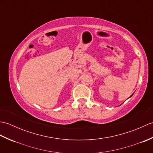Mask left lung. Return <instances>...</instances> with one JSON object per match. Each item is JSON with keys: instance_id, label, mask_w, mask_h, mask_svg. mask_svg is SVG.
Instances as JSON below:
<instances>
[{"instance_id": "left-lung-1", "label": "left lung", "mask_w": 153, "mask_h": 153, "mask_svg": "<svg viewBox=\"0 0 153 153\" xmlns=\"http://www.w3.org/2000/svg\"><path fill=\"white\" fill-rule=\"evenodd\" d=\"M132 95H131V96H130V97H131V96H132Z\"/></svg>"}]
</instances>
